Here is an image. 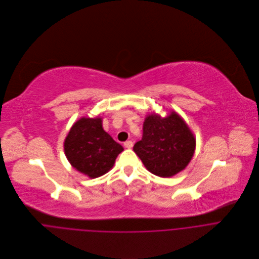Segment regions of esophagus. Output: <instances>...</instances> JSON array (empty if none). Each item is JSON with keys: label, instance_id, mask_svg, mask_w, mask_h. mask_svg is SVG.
<instances>
[{"label": "esophagus", "instance_id": "34e87169", "mask_svg": "<svg viewBox=\"0 0 259 259\" xmlns=\"http://www.w3.org/2000/svg\"><path fill=\"white\" fill-rule=\"evenodd\" d=\"M124 146H125L126 148H131V147L133 146V142H132L131 140H128V141L124 142Z\"/></svg>", "mask_w": 259, "mask_h": 259}]
</instances>
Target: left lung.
Masks as SVG:
<instances>
[{
    "label": "left lung",
    "instance_id": "obj_1",
    "mask_svg": "<svg viewBox=\"0 0 259 259\" xmlns=\"http://www.w3.org/2000/svg\"><path fill=\"white\" fill-rule=\"evenodd\" d=\"M133 150L150 173L167 178L184 169L195 150V138L176 113L165 118L153 114L143 123V135Z\"/></svg>",
    "mask_w": 259,
    "mask_h": 259
}]
</instances>
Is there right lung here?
Instances as JSON below:
<instances>
[{"label": "right lung", "instance_id": "1", "mask_svg": "<svg viewBox=\"0 0 259 259\" xmlns=\"http://www.w3.org/2000/svg\"><path fill=\"white\" fill-rule=\"evenodd\" d=\"M65 154L77 170L98 178L112 168L124 150L102 126V119L82 118L70 129L64 143Z\"/></svg>", "mask_w": 259, "mask_h": 259}]
</instances>
